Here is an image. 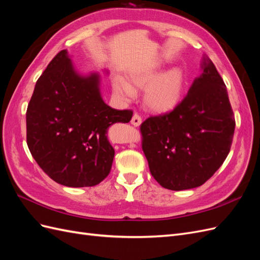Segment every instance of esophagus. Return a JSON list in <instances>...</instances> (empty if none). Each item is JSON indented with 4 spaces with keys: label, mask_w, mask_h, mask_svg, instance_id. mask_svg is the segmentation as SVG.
<instances>
[{
    "label": "esophagus",
    "mask_w": 260,
    "mask_h": 260,
    "mask_svg": "<svg viewBox=\"0 0 260 260\" xmlns=\"http://www.w3.org/2000/svg\"><path fill=\"white\" fill-rule=\"evenodd\" d=\"M142 122V118L139 114H135L132 116V119H131V124L135 125V127H139V125Z\"/></svg>",
    "instance_id": "1"
}]
</instances>
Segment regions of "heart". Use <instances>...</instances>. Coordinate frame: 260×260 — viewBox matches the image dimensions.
I'll return each instance as SVG.
<instances>
[{
  "mask_svg": "<svg viewBox=\"0 0 260 260\" xmlns=\"http://www.w3.org/2000/svg\"><path fill=\"white\" fill-rule=\"evenodd\" d=\"M130 81L135 88L146 89L145 104L157 113H165L174 109L180 102L184 86V76L179 68H172L161 75L159 69H137L130 74ZM113 88L118 96L133 99L136 91L124 80L117 78Z\"/></svg>",
  "mask_w": 260,
  "mask_h": 260,
  "instance_id": "1",
  "label": "heart"
}]
</instances>
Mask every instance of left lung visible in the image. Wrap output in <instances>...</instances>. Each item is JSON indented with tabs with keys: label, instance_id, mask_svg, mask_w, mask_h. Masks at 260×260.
Instances as JSON below:
<instances>
[{
	"label": "left lung",
	"instance_id": "1",
	"mask_svg": "<svg viewBox=\"0 0 260 260\" xmlns=\"http://www.w3.org/2000/svg\"><path fill=\"white\" fill-rule=\"evenodd\" d=\"M174 111L141 124L149 171L162 187L187 190L204 184L230 152L235 119L225 84L210 59Z\"/></svg>",
	"mask_w": 260,
	"mask_h": 260
}]
</instances>
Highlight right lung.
I'll use <instances>...</instances> for the list:
<instances>
[{
  "instance_id": "add662e5",
  "label": "right lung",
  "mask_w": 260,
  "mask_h": 260,
  "mask_svg": "<svg viewBox=\"0 0 260 260\" xmlns=\"http://www.w3.org/2000/svg\"><path fill=\"white\" fill-rule=\"evenodd\" d=\"M132 114L105 104L99 75L80 76L62 50L36 83L26 114L27 144L55 182L70 187L96 185L108 176L115 155L108 128L129 122Z\"/></svg>"
}]
</instances>
